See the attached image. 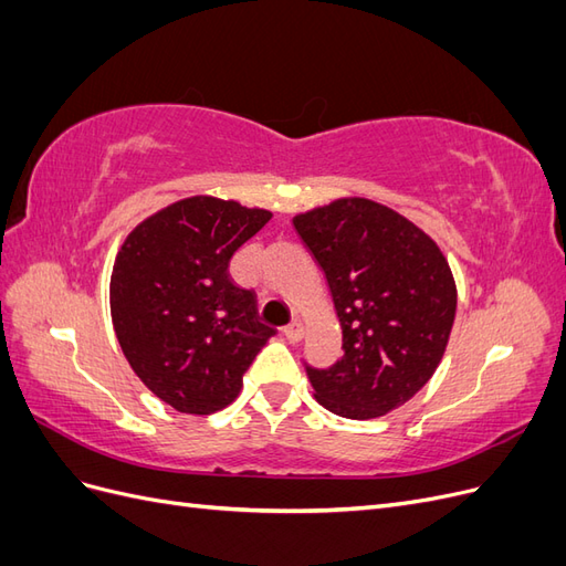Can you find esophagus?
Segmentation results:
<instances>
[{
    "mask_svg": "<svg viewBox=\"0 0 566 566\" xmlns=\"http://www.w3.org/2000/svg\"><path fill=\"white\" fill-rule=\"evenodd\" d=\"M302 325L297 323V321H293V323H290V325H285V328H283V337L287 339V342H300L302 339Z\"/></svg>",
    "mask_w": 566,
    "mask_h": 566,
    "instance_id": "obj_1",
    "label": "esophagus"
}]
</instances>
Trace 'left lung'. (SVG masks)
I'll list each match as a JSON object with an SVG mask.
<instances>
[{"label":"left lung","mask_w":566,"mask_h":566,"mask_svg":"<svg viewBox=\"0 0 566 566\" xmlns=\"http://www.w3.org/2000/svg\"><path fill=\"white\" fill-rule=\"evenodd\" d=\"M328 281L342 358L314 368L316 401L368 420L403 406L437 370L455 318L451 269L430 235L366 198L335 200L293 219Z\"/></svg>","instance_id":"obj_1"}]
</instances>
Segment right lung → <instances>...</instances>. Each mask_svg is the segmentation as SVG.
<instances>
[{
	"mask_svg": "<svg viewBox=\"0 0 566 566\" xmlns=\"http://www.w3.org/2000/svg\"><path fill=\"white\" fill-rule=\"evenodd\" d=\"M269 219L231 200L186 198L136 227L117 254L111 312L119 347L142 382L181 413L229 406L276 335L256 318L252 290L227 271Z\"/></svg>",
	"mask_w": 566,
	"mask_h": 566,
	"instance_id": "right-lung-1",
	"label": "right lung"
}]
</instances>
